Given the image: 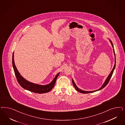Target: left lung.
I'll return each mask as SVG.
<instances>
[{
  "mask_svg": "<svg viewBox=\"0 0 125 125\" xmlns=\"http://www.w3.org/2000/svg\"><path fill=\"white\" fill-rule=\"evenodd\" d=\"M109 41H110V42L111 43V44L112 46V47H113V51H114V55H115V65H114V67H113V69H112V70L111 72L110 73H109V76H108V77L107 78V79H106V80L104 82V84L102 85V86H101V87H100V88H99L98 89H97V90H96L93 91H84V90H81L77 86V85H76V84H75V82H74V81L73 80V79H72L73 84V85L75 89L77 91H78V92H80V93H85H85H94V92H97V91H99V90H100L101 89L104 88V87L105 86H106V85H107V84H108V83H109V81L110 80V79H111V76H112V74H113L114 71L115 69V63H116L115 54V50H114V46H113V43H112V41H111V40H110L109 39Z\"/></svg>",
  "mask_w": 125,
  "mask_h": 125,
  "instance_id": "left-lung-1",
  "label": "left lung"
}]
</instances>
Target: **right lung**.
<instances>
[{"label":"right lung","mask_w":125,"mask_h":125,"mask_svg":"<svg viewBox=\"0 0 125 125\" xmlns=\"http://www.w3.org/2000/svg\"><path fill=\"white\" fill-rule=\"evenodd\" d=\"M12 65L16 79L19 85L24 89H26L33 93H37L41 94L48 93L50 91H51L52 89L54 87L57 77L58 76L60 73H58L56 75L55 77L54 78L52 81L48 84L46 85H39L28 81L25 79H24V78L21 75L15 64V62L14 59V52L12 55Z\"/></svg>","instance_id":"add662e5"}]
</instances>
